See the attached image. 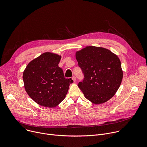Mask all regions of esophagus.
<instances>
[{
    "instance_id": "obj_1",
    "label": "esophagus",
    "mask_w": 147,
    "mask_h": 147,
    "mask_svg": "<svg viewBox=\"0 0 147 147\" xmlns=\"http://www.w3.org/2000/svg\"><path fill=\"white\" fill-rule=\"evenodd\" d=\"M72 80L74 81V82H76V77L75 76H73L72 77Z\"/></svg>"
}]
</instances>
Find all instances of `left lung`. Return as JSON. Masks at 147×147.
<instances>
[{
    "mask_svg": "<svg viewBox=\"0 0 147 147\" xmlns=\"http://www.w3.org/2000/svg\"><path fill=\"white\" fill-rule=\"evenodd\" d=\"M76 57L84 77L78 86L85 97L94 104L112 98L123 78L117 56L107 49L90 46L77 51Z\"/></svg>",
    "mask_w": 147,
    "mask_h": 147,
    "instance_id": "left-lung-1",
    "label": "left lung"
}]
</instances>
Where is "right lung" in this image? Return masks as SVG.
<instances>
[{"mask_svg": "<svg viewBox=\"0 0 147 147\" xmlns=\"http://www.w3.org/2000/svg\"><path fill=\"white\" fill-rule=\"evenodd\" d=\"M61 56L45 52L31 61L23 72V81L28 95L36 103L54 108L67 94L73 82L66 78L58 64Z\"/></svg>", "mask_w": 147, "mask_h": 147, "instance_id": "add662e5", "label": "right lung"}]
</instances>
